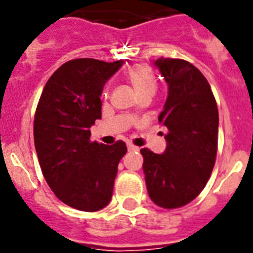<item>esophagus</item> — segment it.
I'll list each match as a JSON object with an SVG mask.
<instances>
[{
  "instance_id": "34e87169",
  "label": "esophagus",
  "mask_w": 253,
  "mask_h": 253,
  "mask_svg": "<svg viewBox=\"0 0 253 253\" xmlns=\"http://www.w3.org/2000/svg\"><path fill=\"white\" fill-rule=\"evenodd\" d=\"M127 150H128V151H139V147H136L134 144L128 143L127 144Z\"/></svg>"
}]
</instances>
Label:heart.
Wrapping results in <instances>:
<instances>
[{
    "mask_svg": "<svg viewBox=\"0 0 253 253\" xmlns=\"http://www.w3.org/2000/svg\"><path fill=\"white\" fill-rule=\"evenodd\" d=\"M128 78L139 96L144 95V94L152 96L157 91V78H155V74L151 67L147 65L139 63V65L131 67L128 71Z\"/></svg>",
    "mask_w": 253,
    "mask_h": 253,
    "instance_id": "obj_1",
    "label": "heart"
}]
</instances>
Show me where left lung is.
Here are the masks:
<instances>
[{
  "label": "left lung",
  "mask_w": 253,
  "mask_h": 253,
  "mask_svg": "<svg viewBox=\"0 0 253 253\" xmlns=\"http://www.w3.org/2000/svg\"><path fill=\"white\" fill-rule=\"evenodd\" d=\"M169 84L165 110L158 121L166 126L163 154L142 148L148 195L166 210L186 206L203 191L217 152L219 113L215 96L199 69L184 59L155 61Z\"/></svg>",
  "instance_id": "left-lung-1"
}]
</instances>
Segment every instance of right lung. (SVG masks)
<instances>
[{
    "label": "right lung",
    "instance_id": "1",
    "mask_svg": "<svg viewBox=\"0 0 253 253\" xmlns=\"http://www.w3.org/2000/svg\"><path fill=\"white\" fill-rule=\"evenodd\" d=\"M123 61L71 59L46 82L34 115V146L42 173L58 199L94 212L111 200L126 143L91 142L90 127L102 117L106 81Z\"/></svg>",
    "mask_w": 253,
    "mask_h": 253
}]
</instances>
